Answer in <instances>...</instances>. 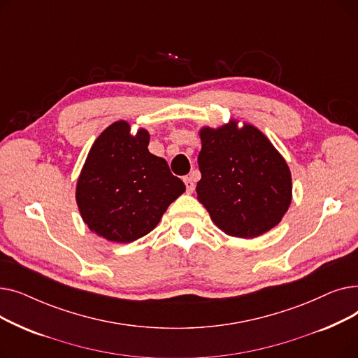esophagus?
Here are the masks:
<instances>
[{"instance_id": "esophagus-1", "label": "esophagus", "mask_w": 358, "mask_h": 358, "mask_svg": "<svg viewBox=\"0 0 358 358\" xmlns=\"http://www.w3.org/2000/svg\"><path fill=\"white\" fill-rule=\"evenodd\" d=\"M184 184H185V189H187V193H193L194 192V189H196V185H194V181H193V178L192 177H185L184 178Z\"/></svg>"}]
</instances>
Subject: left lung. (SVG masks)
<instances>
[{
    "mask_svg": "<svg viewBox=\"0 0 358 358\" xmlns=\"http://www.w3.org/2000/svg\"><path fill=\"white\" fill-rule=\"evenodd\" d=\"M197 200L229 236L252 239L275 228L292 203L290 168L271 141L251 123L229 119L201 126Z\"/></svg>",
    "mask_w": 358,
    "mask_h": 358,
    "instance_id": "obj_1",
    "label": "left lung"
}]
</instances>
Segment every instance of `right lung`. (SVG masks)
<instances>
[{
  "instance_id": "1",
  "label": "right lung",
  "mask_w": 358,
  "mask_h": 358,
  "mask_svg": "<svg viewBox=\"0 0 358 358\" xmlns=\"http://www.w3.org/2000/svg\"><path fill=\"white\" fill-rule=\"evenodd\" d=\"M150 135L131 134L126 120L106 127L94 141L75 187V200L91 232L117 243L152 231L185 185L166 161L149 152Z\"/></svg>"
}]
</instances>
